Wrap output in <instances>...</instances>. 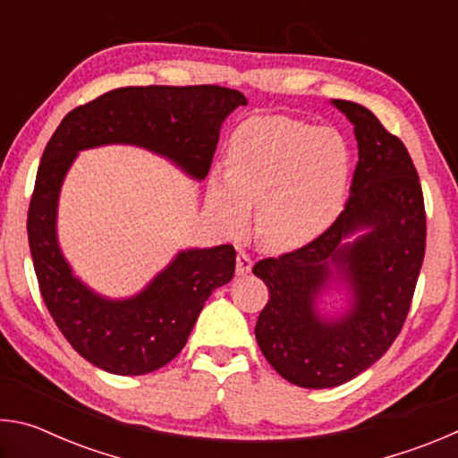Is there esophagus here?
I'll list each match as a JSON object with an SVG mask.
<instances>
[{
  "instance_id": "34e87169",
  "label": "esophagus",
  "mask_w": 458,
  "mask_h": 458,
  "mask_svg": "<svg viewBox=\"0 0 458 458\" xmlns=\"http://www.w3.org/2000/svg\"><path fill=\"white\" fill-rule=\"evenodd\" d=\"M252 270V259L248 257L244 250H238V257H236V273L242 276L248 275Z\"/></svg>"
}]
</instances>
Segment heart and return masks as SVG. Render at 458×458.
<instances>
[{
    "label": "heart",
    "mask_w": 458,
    "mask_h": 458,
    "mask_svg": "<svg viewBox=\"0 0 458 458\" xmlns=\"http://www.w3.org/2000/svg\"><path fill=\"white\" fill-rule=\"evenodd\" d=\"M350 183V147L331 127L265 114L230 139L228 172H216L210 198L224 226L240 232L257 206V232L270 250H294L327 230Z\"/></svg>",
    "instance_id": "1"
}]
</instances>
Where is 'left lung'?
I'll return each instance as SVG.
<instances>
[{"label":"left lung","mask_w":458,"mask_h":458,"mask_svg":"<svg viewBox=\"0 0 458 458\" xmlns=\"http://www.w3.org/2000/svg\"><path fill=\"white\" fill-rule=\"evenodd\" d=\"M331 103L358 139L345 210L313 242L252 268L268 286L254 327L260 352L284 379L313 390L350 382L390 350L410 311L426 248L422 188L404 143L366 106ZM360 229L364 234L347 243ZM331 282H345L352 294L339 318L316 309Z\"/></svg>","instance_id":"8db88e82"}]
</instances>
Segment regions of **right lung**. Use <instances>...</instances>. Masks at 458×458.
Returning <instances> with one entry per match:
<instances>
[{
	"instance_id": "obj_1",
	"label": "right lung",
	"mask_w": 458,
	"mask_h": 458,
	"mask_svg": "<svg viewBox=\"0 0 458 458\" xmlns=\"http://www.w3.org/2000/svg\"><path fill=\"white\" fill-rule=\"evenodd\" d=\"M242 105V92L216 84L125 87L76 106L54 131L28 210L30 252L54 323L92 366L143 376L172 361L212 291L234 276L236 250L232 244L182 250L135 297H100L72 275L56 238L60 188L76 153L111 143L137 145L204 180L224 119Z\"/></svg>"
}]
</instances>
